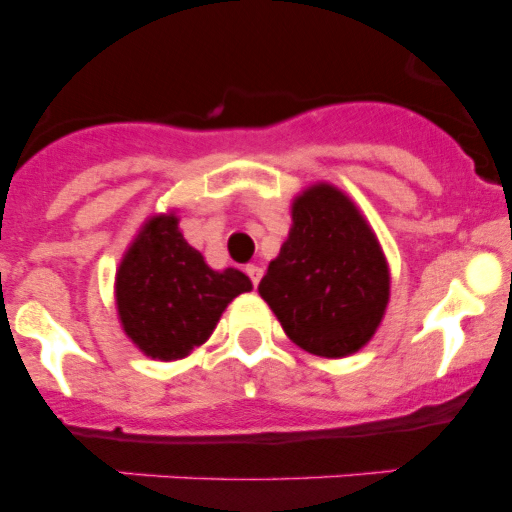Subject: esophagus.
Returning a JSON list of instances; mask_svg holds the SVG:
<instances>
[{
	"label": "esophagus",
	"mask_w": 512,
	"mask_h": 512,
	"mask_svg": "<svg viewBox=\"0 0 512 512\" xmlns=\"http://www.w3.org/2000/svg\"><path fill=\"white\" fill-rule=\"evenodd\" d=\"M246 274H248V279H251L253 287H259L261 277H264V269H261V266H256V264H248Z\"/></svg>",
	"instance_id": "34e87169"
}]
</instances>
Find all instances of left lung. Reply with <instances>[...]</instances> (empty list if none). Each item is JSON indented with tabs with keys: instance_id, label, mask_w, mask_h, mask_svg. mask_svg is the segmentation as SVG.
Wrapping results in <instances>:
<instances>
[{
	"instance_id": "left-lung-1",
	"label": "left lung",
	"mask_w": 512,
	"mask_h": 512,
	"mask_svg": "<svg viewBox=\"0 0 512 512\" xmlns=\"http://www.w3.org/2000/svg\"><path fill=\"white\" fill-rule=\"evenodd\" d=\"M259 292L297 346L341 359L359 351L382 323L390 271L354 202L318 184L292 205L289 238Z\"/></svg>"
}]
</instances>
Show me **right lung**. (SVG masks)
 Wrapping results in <instances>:
<instances>
[{
	"instance_id": "right-lung-1",
	"label": "right lung",
	"mask_w": 512,
	"mask_h": 512,
	"mask_svg": "<svg viewBox=\"0 0 512 512\" xmlns=\"http://www.w3.org/2000/svg\"><path fill=\"white\" fill-rule=\"evenodd\" d=\"M251 289L238 269L215 271L174 215L143 225L117 271V312L130 341L161 361L184 359L212 336L230 300Z\"/></svg>"
}]
</instances>
